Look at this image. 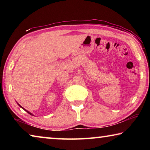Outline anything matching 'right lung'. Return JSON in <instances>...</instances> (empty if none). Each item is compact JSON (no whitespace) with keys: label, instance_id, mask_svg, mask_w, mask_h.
<instances>
[{"label":"right lung","instance_id":"obj_1","mask_svg":"<svg viewBox=\"0 0 150 150\" xmlns=\"http://www.w3.org/2000/svg\"><path fill=\"white\" fill-rule=\"evenodd\" d=\"M19 105V106H20V107H22V106H20V105ZM22 108H23V109H24V110H25V111H26V112H28V114H30V115H32V113H30V112H28V111H27V110H25V109H24V108H23V107H22Z\"/></svg>","mask_w":150,"mask_h":150}]
</instances>
